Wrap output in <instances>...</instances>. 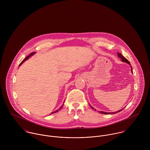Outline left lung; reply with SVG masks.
<instances>
[{"label": "left lung", "mask_w": 150, "mask_h": 150, "mask_svg": "<svg viewBox=\"0 0 150 150\" xmlns=\"http://www.w3.org/2000/svg\"><path fill=\"white\" fill-rule=\"evenodd\" d=\"M117 55H118V57H119L120 58H121V61H122V62H125V63H128L129 64H130V62H129V61L128 60L127 58H125L124 56H122V54H121V53L117 52ZM130 67H131V66H130ZM131 71H132V73H133L132 67H131ZM90 106L91 107V108H92V109H94V108H93V107H92L91 105H90ZM122 110H123V109H121V110H118V111H117L113 112H104V111H99V112H100V113H101V114H115V113H117V112H120L121 111H122ZM95 110H96V109H95Z\"/></svg>", "instance_id": "left-lung-1"}]
</instances>
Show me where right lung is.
Masks as SVG:
<instances>
[{"mask_svg":"<svg viewBox=\"0 0 150 150\" xmlns=\"http://www.w3.org/2000/svg\"><path fill=\"white\" fill-rule=\"evenodd\" d=\"M35 54V52H32V53H30V54H29V55L28 57H26V58H25V59H23V60L22 61L21 63L20 64L19 66H21V64H23V62H25L26 60L28 59H29V58H30L31 56ZM63 106H64V105H62L61 107H60V108H59L58 110H56V111H54V112H51V114H53V113H55V112H58V111L59 110H61V109L62 108V107H63Z\"/></svg>","mask_w":150,"mask_h":150,"instance_id":"1","label":"right lung"}]
</instances>
